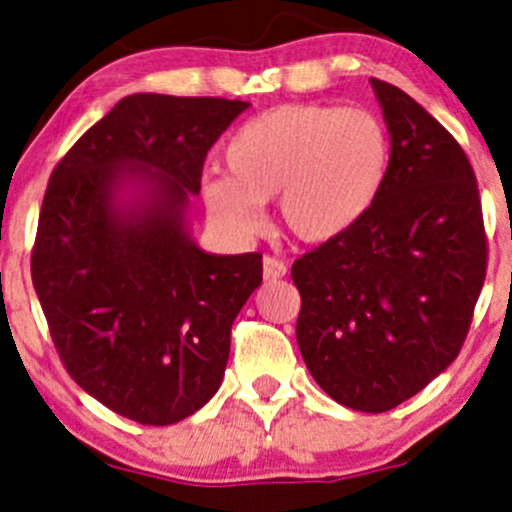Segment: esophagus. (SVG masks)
<instances>
[{
    "label": "esophagus",
    "instance_id": "1",
    "mask_svg": "<svg viewBox=\"0 0 512 512\" xmlns=\"http://www.w3.org/2000/svg\"><path fill=\"white\" fill-rule=\"evenodd\" d=\"M285 275H287V265L282 260H277V257H270V255L262 260V277H265V280L275 282V280H282Z\"/></svg>",
    "mask_w": 512,
    "mask_h": 512
}]
</instances>
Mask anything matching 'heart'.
I'll return each mask as SVG.
<instances>
[{
  "instance_id": "obj_1",
  "label": "heart",
  "mask_w": 512,
  "mask_h": 512,
  "mask_svg": "<svg viewBox=\"0 0 512 512\" xmlns=\"http://www.w3.org/2000/svg\"><path fill=\"white\" fill-rule=\"evenodd\" d=\"M391 165L386 123L369 108L285 103L247 121L225 148L227 175L203 180L210 218L252 235L262 203L302 242L342 237L369 215Z\"/></svg>"
}]
</instances>
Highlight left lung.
Here are the masks:
<instances>
[{"label":"left lung","instance_id":"8db88e82","mask_svg":"<svg viewBox=\"0 0 512 512\" xmlns=\"http://www.w3.org/2000/svg\"><path fill=\"white\" fill-rule=\"evenodd\" d=\"M391 136L384 190L359 225L292 265L297 344L319 386L381 414L416 396L466 342L488 242L476 173L423 106L371 79Z\"/></svg>","mask_w":512,"mask_h":512}]
</instances>
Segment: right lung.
Wrapping results in <instances>:
<instances>
[{
    "instance_id": "right-lung-1",
    "label": "right lung",
    "mask_w": 512,
    "mask_h": 512,
    "mask_svg": "<svg viewBox=\"0 0 512 512\" xmlns=\"http://www.w3.org/2000/svg\"><path fill=\"white\" fill-rule=\"evenodd\" d=\"M250 106L121 98L56 163L32 282L71 379L143 426L203 409L225 376L230 329L262 282V255H210L188 232L213 143Z\"/></svg>"
}]
</instances>
